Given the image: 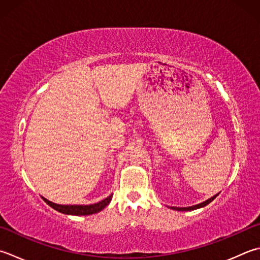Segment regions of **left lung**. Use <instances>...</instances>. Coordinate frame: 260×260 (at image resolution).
I'll list each match as a JSON object with an SVG mask.
<instances>
[{
	"label": "left lung",
	"instance_id": "obj_1",
	"mask_svg": "<svg viewBox=\"0 0 260 260\" xmlns=\"http://www.w3.org/2000/svg\"><path fill=\"white\" fill-rule=\"evenodd\" d=\"M217 195H215V196H213L212 198H210V200H207L206 202H204V203H201V204H198V205H194V206H190V207H171L172 210H176V211H192V210H196V208H200V207H204V206H206L207 204H210V203L214 200V198L216 197Z\"/></svg>",
	"mask_w": 260,
	"mask_h": 260
}]
</instances>
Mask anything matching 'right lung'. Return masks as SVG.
I'll return each instance as SVG.
<instances>
[{
    "label": "right lung",
    "instance_id": "add662e5",
    "mask_svg": "<svg viewBox=\"0 0 260 260\" xmlns=\"http://www.w3.org/2000/svg\"><path fill=\"white\" fill-rule=\"evenodd\" d=\"M111 198L113 196H109L105 198L104 201H101L99 203H95V204H91V205H58L55 204V203H52L46 200V198L43 197V200L47 203V204L53 207L54 210L58 211L63 214H70V215H90V214H94V213H98L100 211H103L104 208L109 204Z\"/></svg>",
    "mask_w": 260,
    "mask_h": 260
}]
</instances>
